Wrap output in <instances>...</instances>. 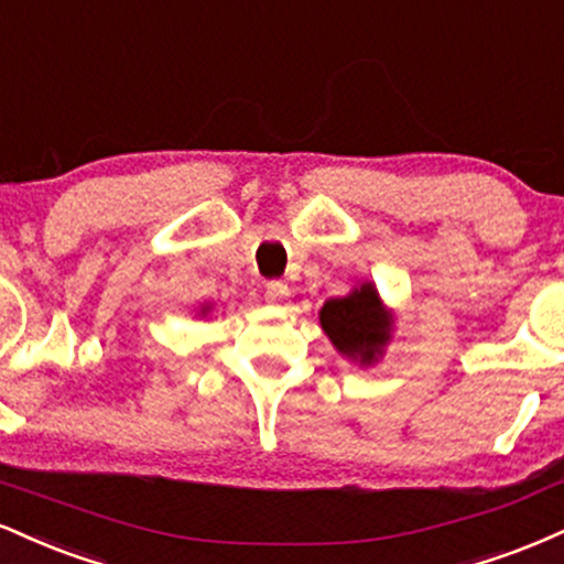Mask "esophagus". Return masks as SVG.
Wrapping results in <instances>:
<instances>
[{
  "mask_svg": "<svg viewBox=\"0 0 564 564\" xmlns=\"http://www.w3.org/2000/svg\"><path fill=\"white\" fill-rule=\"evenodd\" d=\"M289 296H291V289L283 281H270L268 286H264V300L270 304H283Z\"/></svg>",
  "mask_w": 564,
  "mask_h": 564,
  "instance_id": "34e87169",
  "label": "esophagus"
}]
</instances>
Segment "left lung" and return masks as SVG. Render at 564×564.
I'll use <instances>...</instances> for the list:
<instances>
[{
  "label": "left lung",
  "instance_id": "left-lung-1",
  "mask_svg": "<svg viewBox=\"0 0 564 564\" xmlns=\"http://www.w3.org/2000/svg\"><path fill=\"white\" fill-rule=\"evenodd\" d=\"M317 321L338 355L357 362L359 368L376 365L393 334V312L383 307L372 281L357 283L347 296L325 302Z\"/></svg>",
  "mask_w": 564,
  "mask_h": 564
}]
</instances>
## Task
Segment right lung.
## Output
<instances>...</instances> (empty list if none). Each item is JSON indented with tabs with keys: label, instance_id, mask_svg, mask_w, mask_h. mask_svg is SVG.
Listing matches in <instances>:
<instances>
[{
	"label": "right lung",
	"instance_id": "right-lung-1",
	"mask_svg": "<svg viewBox=\"0 0 564 564\" xmlns=\"http://www.w3.org/2000/svg\"><path fill=\"white\" fill-rule=\"evenodd\" d=\"M209 310H213V304H202V310H199V315H202V317H205V315H207V312H209Z\"/></svg>",
	"mask_w": 564,
	"mask_h": 564
}]
</instances>
